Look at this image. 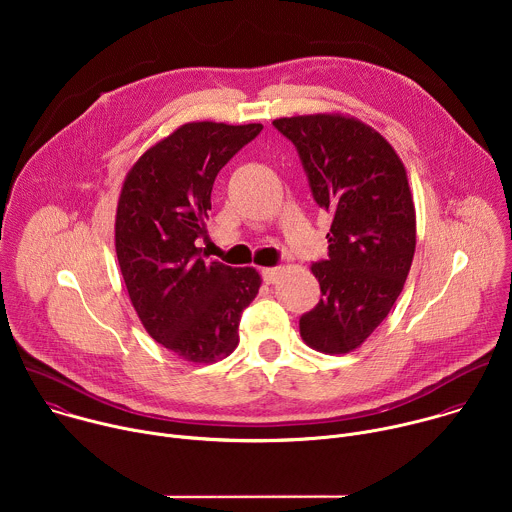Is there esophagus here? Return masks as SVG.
I'll return each mask as SVG.
<instances>
[{
  "mask_svg": "<svg viewBox=\"0 0 512 512\" xmlns=\"http://www.w3.org/2000/svg\"><path fill=\"white\" fill-rule=\"evenodd\" d=\"M281 273H283L281 267H265V269H261V275H263L265 283H277Z\"/></svg>",
  "mask_w": 512,
  "mask_h": 512,
  "instance_id": "esophagus-1",
  "label": "esophagus"
}]
</instances>
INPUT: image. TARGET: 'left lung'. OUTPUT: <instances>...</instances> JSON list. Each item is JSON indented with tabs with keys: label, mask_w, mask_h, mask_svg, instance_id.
<instances>
[{
	"label": "left lung",
	"mask_w": 512,
	"mask_h": 512,
	"mask_svg": "<svg viewBox=\"0 0 512 512\" xmlns=\"http://www.w3.org/2000/svg\"><path fill=\"white\" fill-rule=\"evenodd\" d=\"M294 141L314 200L332 214L328 259L314 263L322 298L300 318L304 342L346 354L367 340L397 302L415 253V206L393 145L344 113L275 119Z\"/></svg>",
	"instance_id": "obj_1"
}]
</instances>
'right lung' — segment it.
Wrapping results in <instances>:
<instances>
[{
  "label": "right lung",
  "mask_w": 512,
  "mask_h": 512,
  "mask_svg": "<svg viewBox=\"0 0 512 512\" xmlns=\"http://www.w3.org/2000/svg\"><path fill=\"white\" fill-rule=\"evenodd\" d=\"M263 129L192 121L129 168L115 214V253L129 300L148 334L188 362H216L239 344V320L255 300L253 267L204 261L216 174Z\"/></svg>",
  "instance_id": "add662e5"
}]
</instances>
